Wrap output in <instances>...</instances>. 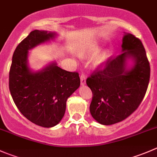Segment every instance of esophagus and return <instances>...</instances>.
I'll list each match as a JSON object with an SVG mask.
<instances>
[{
  "label": "esophagus",
  "mask_w": 157,
  "mask_h": 157,
  "mask_svg": "<svg viewBox=\"0 0 157 157\" xmlns=\"http://www.w3.org/2000/svg\"><path fill=\"white\" fill-rule=\"evenodd\" d=\"M85 83H86V76H85V74H82L80 75V84L83 86Z\"/></svg>",
  "instance_id": "esophagus-1"
}]
</instances>
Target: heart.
Returning a JSON list of instances; mask_svg holds the SVG:
<instances>
[{"label": "heart", "instance_id": "heart-1", "mask_svg": "<svg viewBox=\"0 0 157 157\" xmlns=\"http://www.w3.org/2000/svg\"><path fill=\"white\" fill-rule=\"evenodd\" d=\"M105 59H106V56L105 54H100V55H97L94 59L95 65H101L105 62Z\"/></svg>", "mask_w": 157, "mask_h": 157}]
</instances>
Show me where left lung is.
<instances>
[{
	"mask_svg": "<svg viewBox=\"0 0 157 157\" xmlns=\"http://www.w3.org/2000/svg\"><path fill=\"white\" fill-rule=\"evenodd\" d=\"M122 53L109 58L86 79L93 93L90 111L96 121L110 125L123 121L141 103L148 87L150 63L141 41L126 33L122 39ZM132 58L135 65L126 68Z\"/></svg>",
	"mask_w": 157,
	"mask_h": 157,
	"instance_id": "1",
	"label": "left lung"
}]
</instances>
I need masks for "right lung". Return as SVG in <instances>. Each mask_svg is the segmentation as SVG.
<instances>
[{
	"mask_svg": "<svg viewBox=\"0 0 157 157\" xmlns=\"http://www.w3.org/2000/svg\"><path fill=\"white\" fill-rule=\"evenodd\" d=\"M55 36L37 29L31 32L14 51L9 73V89L15 105L31 122L44 128L60 122L67 98L80 84L78 73L61 69L56 63L37 72L28 67V51Z\"/></svg>",
	"mask_w": 157,
	"mask_h": 157,
	"instance_id": "obj_1",
	"label": "right lung"
}]
</instances>
